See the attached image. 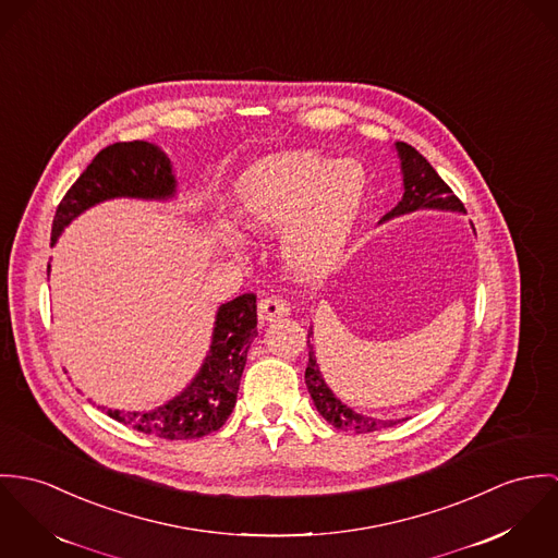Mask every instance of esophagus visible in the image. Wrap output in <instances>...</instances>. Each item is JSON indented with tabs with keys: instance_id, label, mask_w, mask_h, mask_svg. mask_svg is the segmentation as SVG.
Masks as SVG:
<instances>
[{
	"instance_id": "obj_1",
	"label": "esophagus",
	"mask_w": 558,
	"mask_h": 558,
	"mask_svg": "<svg viewBox=\"0 0 558 558\" xmlns=\"http://www.w3.org/2000/svg\"><path fill=\"white\" fill-rule=\"evenodd\" d=\"M291 312V306L287 300L278 298V295H267L258 302V318L260 323H271L280 316H287Z\"/></svg>"
}]
</instances>
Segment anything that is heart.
I'll list each match as a JSON object with an SVG mask.
<instances>
[{
    "label": "heart",
    "instance_id": "b5f03b06",
    "mask_svg": "<svg viewBox=\"0 0 558 558\" xmlns=\"http://www.w3.org/2000/svg\"><path fill=\"white\" fill-rule=\"evenodd\" d=\"M368 178L355 160L310 151L269 156L235 184L242 218L260 233L282 229L284 265L304 280L327 276L342 260L362 216Z\"/></svg>",
    "mask_w": 558,
    "mask_h": 558
}]
</instances>
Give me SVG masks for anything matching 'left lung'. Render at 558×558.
Masks as SVG:
<instances>
[{"label":"left lung","mask_w":558,"mask_h":558,"mask_svg":"<svg viewBox=\"0 0 558 558\" xmlns=\"http://www.w3.org/2000/svg\"><path fill=\"white\" fill-rule=\"evenodd\" d=\"M396 149L402 160V175H404V196L402 201L387 211V218L409 214L415 209H451V211H464L462 201L453 194V190L447 186L438 173L434 171L433 165L409 143H396ZM306 385L310 396L316 404V411L338 430H349L355 434H368L380 428H391L398 422L391 420H374L362 413H355L347 404H342L333 391L327 387L323 374L318 371L314 347L310 344L308 336V368H306Z\"/></svg>","instance_id":"left-lung-1"}]
</instances>
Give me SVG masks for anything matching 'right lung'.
Instances as JSON below:
<instances>
[{
    "label": "right lung",
    "mask_w": 558,
    "mask_h": 558,
    "mask_svg": "<svg viewBox=\"0 0 558 558\" xmlns=\"http://www.w3.org/2000/svg\"><path fill=\"white\" fill-rule=\"evenodd\" d=\"M173 192L171 160L162 149L145 141L113 143L98 151L63 194L53 218L51 242L56 244L72 218L100 201L116 196L169 198ZM256 333V295L244 293L218 310L209 355L178 398L145 413L107 409V415L138 433L167 440L201 438L220 430L235 407L250 344Z\"/></svg>",
    "instance_id": "obj_1"
}]
</instances>
